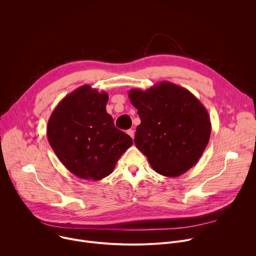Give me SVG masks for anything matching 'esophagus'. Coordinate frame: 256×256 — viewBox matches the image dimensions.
<instances>
[{"label":"esophagus","instance_id":"esophagus-1","mask_svg":"<svg viewBox=\"0 0 256 256\" xmlns=\"http://www.w3.org/2000/svg\"><path fill=\"white\" fill-rule=\"evenodd\" d=\"M126 134H128L132 138H134V132L132 130H128L126 132Z\"/></svg>","mask_w":256,"mask_h":256}]
</instances>
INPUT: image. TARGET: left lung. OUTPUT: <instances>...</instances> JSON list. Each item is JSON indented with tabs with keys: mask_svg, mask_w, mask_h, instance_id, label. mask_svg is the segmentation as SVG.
<instances>
[{
	"mask_svg": "<svg viewBox=\"0 0 256 256\" xmlns=\"http://www.w3.org/2000/svg\"><path fill=\"white\" fill-rule=\"evenodd\" d=\"M128 98L140 118L134 144L152 168L161 175L177 177L194 166L212 130L202 102L188 89L167 81L144 91L132 89Z\"/></svg>",
	"mask_w": 256,
	"mask_h": 256,
	"instance_id": "obj_1",
	"label": "left lung"
}]
</instances>
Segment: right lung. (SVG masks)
<instances>
[{
  "label": "right lung",
  "instance_id": "obj_1",
  "mask_svg": "<svg viewBox=\"0 0 256 256\" xmlns=\"http://www.w3.org/2000/svg\"><path fill=\"white\" fill-rule=\"evenodd\" d=\"M108 94L84 85L54 108L46 128L48 142L64 166L85 180L98 181L112 173L132 138L114 126L106 112Z\"/></svg>",
  "mask_w": 256,
  "mask_h": 256
}]
</instances>
